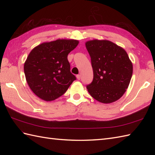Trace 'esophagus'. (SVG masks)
<instances>
[{
  "mask_svg": "<svg viewBox=\"0 0 155 155\" xmlns=\"http://www.w3.org/2000/svg\"><path fill=\"white\" fill-rule=\"evenodd\" d=\"M77 78L78 80H80L81 79V75L80 74H77Z\"/></svg>",
  "mask_w": 155,
  "mask_h": 155,
  "instance_id": "obj_1",
  "label": "esophagus"
}]
</instances>
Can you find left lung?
<instances>
[{
	"label": "left lung",
	"instance_id": "obj_1",
	"mask_svg": "<svg viewBox=\"0 0 155 155\" xmlns=\"http://www.w3.org/2000/svg\"><path fill=\"white\" fill-rule=\"evenodd\" d=\"M86 48L91 59L93 80L87 88L94 99L111 103L126 92L133 74V64L122 47L107 40L87 41Z\"/></svg>",
	"mask_w": 155,
	"mask_h": 155
}]
</instances>
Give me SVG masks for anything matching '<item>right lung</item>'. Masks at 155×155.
Here are the masks:
<instances>
[{
    "mask_svg": "<svg viewBox=\"0 0 155 155\" xmlns=\"http://www.w3.org/2000/svg\"><path fill=\"white\" fill-rule=\"evenodd\" d=\"M78 44L74 39H58L43 42L31 51L24 71L29 87L38 97L46 101L57 99L76 80L67 57Z\"/></svg>",
    "mask_w": 155,
    "mask_h": 155,
    "instance_id": "1",
    "label": "right lung"
}]
</instances>
